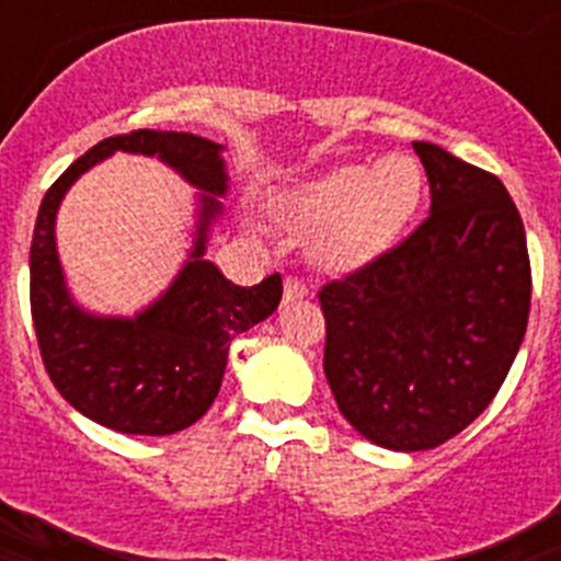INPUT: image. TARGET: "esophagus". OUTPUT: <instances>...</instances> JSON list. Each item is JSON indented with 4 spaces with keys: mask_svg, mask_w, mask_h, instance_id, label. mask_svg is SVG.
I'll return each instance as SVG.
<instances>
[{
    "mask_svg": "<svg viewBox=\"0 0 561 561\" xmlns=\"http://www.w3.org/2000/svg\"><path fill=\"white\" fill-rule=\"evenodd\" d=\"M306 297H309V289H306V284H300L297 277H286L284 304H297V300H306Z\"/></svg>",
    "mask_w": 561,
    "mask_h": 561,
    "instance_id": "34e87169",
    "label": "esophagus"
}]
</instances>
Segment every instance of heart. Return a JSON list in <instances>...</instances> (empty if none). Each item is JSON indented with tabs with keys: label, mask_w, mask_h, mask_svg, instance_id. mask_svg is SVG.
Returning <instances> with one entry per match:
<instances>
[{
	"label": "heart",
	"mask_w": 561,
	"mask_h": 561,
	"mask_svg": "<svg viewBox=\"0 0 561 561\" xmlns=\"http://www.w3.org/2000/svg\"><path fill=\"white\" fill-rule=\"evenodd\" d=\"M424 196V171L410 153L329 168L270 196L277 225L309 238V255L334 275L365 270L388 255Z\"/></svg>",
	"instance_id": "heart-1"
}]
</instances>
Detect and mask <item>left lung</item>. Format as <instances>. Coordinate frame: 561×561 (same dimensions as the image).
I'll list each match as a JSON object with an SVG mask.
<instances>
[{"label":"left lung","mask_w":561,"mask_h":561,"mask_svg":"<svg viewBox=\"0 0 561 561\" xmlns=\"http://www.w3.org/2000/svg\"><path fill=\"white\" fill-rule=\"evenodd\" d=\"M413 148L430 216L320 291L336 408L362 438L396 453L438 447L489 408L531 309L523 219L503 182L433 142Z\"/></svg>","instance_id":"obj_1"}]
</instances>
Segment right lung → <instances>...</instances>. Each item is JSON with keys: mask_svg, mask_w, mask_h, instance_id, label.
<instances>
[{"mask_svg": "<svg viewBox=\"0 0 561 561\" xmlns=\"http://www.w3.org/2000/svg\"><path fill=\"white\" fill-rule=\"evenodd\" d=\"M114 150L157 156L201 191L188 261L169 289L131 318L83 310L68 291L55 244L66 191ZM221 153L225 146L191 131L117 134L72 162L38 207L30 247V311L44 368L58 393L103 427L173 435L196 424L219 396L232 336L266 320L280 304V275L236 286L205 257L230 191Z\"/></svg>", "mask_w": 561, "mask_h": 561, "instance_id": "add662e5", "label": "right lung"}]
</instances>
